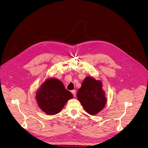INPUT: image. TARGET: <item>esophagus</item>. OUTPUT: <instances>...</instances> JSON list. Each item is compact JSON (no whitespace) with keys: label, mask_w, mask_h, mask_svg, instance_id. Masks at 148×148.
<instances>
[{"label":"esophagus","mask_w":148,"mask_h":148,"mask_svg":"<svg viewBox=\"0 0 148 148\" xmlns=\"http://www.w3.org/2000/svg\"><path fill=\"white\" fill-rule=\"evenodd\" d=\"M71 92H72V93L73 94V96H74V97H75V96H76V91H75V90H72Z\"/></svg>","instance_id":"1"}]
</instances>
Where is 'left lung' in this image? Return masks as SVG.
Returning a JSON list of instances; mask_svg holds the SVG:
<instances>
[{"mask_svg":"<svg viewBox=\"0 0 148 148\" xmlns=\"http://www.w3.org/2000/svg\"><path fill=\"white\" fill-rule=\"evenodd\" d=\"M103 84L92 76H86L81 87L78 90L77 97L84 110L91 115H95L105 108L107 103Z\"/></svg>","mask_w":148,"mask_h":148,"instance_id":"8db88e82","label":"left lung"}]
</instances>
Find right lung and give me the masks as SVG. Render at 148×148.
Instances as JSON below:
<instances>
[{
  "label": "right lung",
  "instance_id": "1",
  "mask_svg": "<svg viewBox=\"0 0 148 148\" xmlns=\"http://www.w3.org/2000/svg\"><path fill=\"white\" fill-rule=\"evenodd\" d=\"M73 94L65 88L63 82L56 78H48L36 93L39 108L46 114L54 115L61 112Z\"/></svg>",
  "mask_w": 148,
  "mask_h": 148
}]
</instances>
